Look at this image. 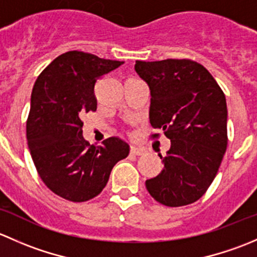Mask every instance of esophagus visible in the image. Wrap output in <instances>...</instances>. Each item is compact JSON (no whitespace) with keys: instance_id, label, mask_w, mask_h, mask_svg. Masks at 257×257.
Masks as SVG:
<instances>
[{"instance_id":"obj_1","label":"esophagus","mask_w":257,"mask_h":257,"mask_svg":"<svg viewBox=\"0 0 257 257\" xmlns=\"http://www.w3.org/2000/svg\"><path fill=\"white\" fill-rule=\"evenodd\" d=\"M145 149L143 147H138V145H132L131 147V154L133 155H143Z\"/></svg>"}]
</instances>
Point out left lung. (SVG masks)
Wrapping results in <instances>:
<instances>
[{"mask_svg":"<svg viewBox=\"0 0 257 257\" xmlns=\"http://www.w3.org/2000/svg\"><path fill=\"white\" fill-rule=\"evenodd\" d=\"M150 90L149 120L170 139L164 168L145 181L150 195L167 206H183L204 195L227 145L225 94L205 67L190 59L136 61Z\"/></svg>","mask_w":257,"mask_h":257,"instance_id":"obj_1","label":"left lung"}]
</instances>
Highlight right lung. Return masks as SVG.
I'll use <instances>...</instances> for the list:
<instances>
[{"label":"right lung","mask_w":257,"mask_h":257,"mask_svg":"<svg viewBox=\"0 0 257 257\" xmlns=\"http://www.w3.org/2000/svg\"><path fill=\"white\" fill-rule=\"evenodd\" d=\"M124 62L69 51L38 76L31 95L27 143L49 190L82 203L100 194L113 167L128 157L129 144L112 137L94 147L83 138L82 118L97 109L94 84Z\"/></svg>","instance_id":"obj_1"}]
</instances>
